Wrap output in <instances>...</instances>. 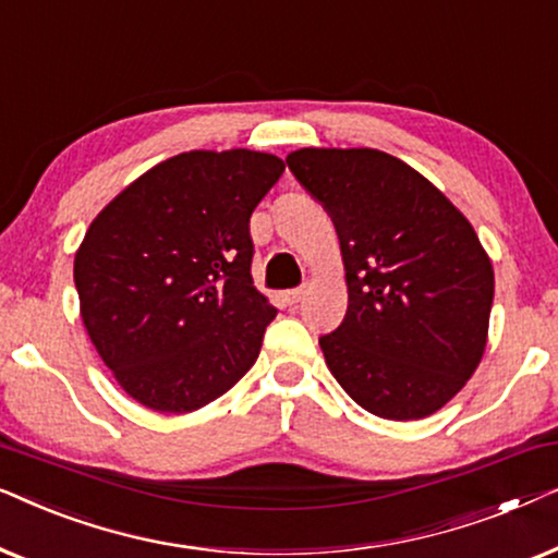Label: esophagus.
<instances>
[{
  "label": "esophagus",
  "mask_w": 558,
  "mask_h": 558,
  "mask_svg": "<svg viewBox=\"0 0 558 558\" xmlns=\"http://www.w3.org/2000/svg\"><path fill=\"white\" fill-rule=\"evenodd\" d=\"M302 300H304V287H296V289H292V292H287V302L292 304V307H296Z\"/></svg>",
  "instance_id": "obj_1"
}]
</instances>
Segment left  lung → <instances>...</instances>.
<instances>
[{
	"label": "left lung",
	"instance_id": "1",
	"mask_svg": "<svg viewBox=\"0 0 558 558\" xmlns=\"http://www.w3.org/2000/svg\"><path fill=\"white\" fill-rule=\"evenodd\" d=\"M289 170L338 228L348 312L319 338L357 407L411 422L445 407L487 342L495 277L470 220L378 149H300Z\"/></svg>",
	"mask_w": 558,
	"mask_h": 558
}]
</instances>
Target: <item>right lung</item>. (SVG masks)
Here are the masks:
<instances>
[{
	"instance_id": "obj_1",
	"label": "right lung",
	"mask_w": 558,
	"mask_h": 558,
	"mask_svg": "<svg viewBox=\"0 0 558 558\" xmlns=\"http://www.w3.org/2000/svg\"><path fill=\"white\" fill-rule=\"evenodd\" d=\"M281 172L264 151H182L90 223L73 266L81 317L142 407L195 411L256 363L277 307L251 279L248 220Z\"/></svg>"
}]
</instances>
